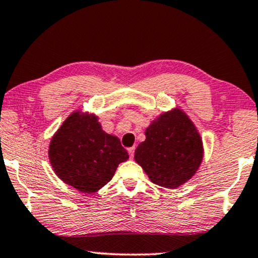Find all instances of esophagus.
I'll list each match as a JSON object with an SVG mask.
<instances>
[{"mask_svg":"<svg viewBox=\"0 0 258 258\" xmlns=\"http://www.w3.org/2000/svg\"><path fill=\"white\" fill-rule=\"evenodd\" d=\"M128 153H129V155H130V158H134V154H135V147H132V148H129L128 149Z\"/></svg>","mask_w":258,"mask_h":258,"instance_id":"1","label":"esophagus"}]
</instances>
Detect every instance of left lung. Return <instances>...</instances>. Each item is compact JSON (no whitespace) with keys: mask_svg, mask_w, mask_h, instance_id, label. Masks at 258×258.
Instances as JSON below:
<instances>
[{"mask_svg":"<svg viewBox=\"0 0 258 258\" xmlns=\"http://www.w3.org/2000/svg\"><path fill=\"white\" fill-rule=\"evenodd\" d=\"M134 158L150 181L175 188L195 175L203 160V142L188 117L174 110L149 125Z\"/></svg>","mask_w":258,"mask_h":258,"instance_id":"8db88e82","label":"left lung"}]
</instances>
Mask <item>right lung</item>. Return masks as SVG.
<instances>
[{
  "instance_id": "1",
  "label": "right lung",
  "mask_w": 258,
  "mask_h": 258,
  "mask_svg": "<svg viewBox=\"0 0 258 258\" xmlns=\"http://www.w3.org/2000/svg\"><path fill=\"white\" fill-rule=\"evenodd\" d=\"M49 161L63 182L93 193L112 179L128 152L119 139L103 132L96 116L72 113L53 136Z\"/></svg>"
}]
</instances>
